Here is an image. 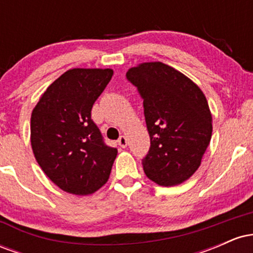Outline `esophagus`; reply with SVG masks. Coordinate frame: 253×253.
<instances>
[{"label": "esophagus", "instance_id": "obj_1", "mask_svg": "<svg viewBox=\"0 0 253 253\" xmlns=\"http://www.w3.org/2000/svg\"><path fill=\"white\" fill-rule=\"evenodd\" d=\"M118 143H119V145H120L121 147H126L127 146V136L126 135H121L120 138H119V140H118Z\"/></svg>", "mask_w": 253, "mask_h": 253}]
</instances>
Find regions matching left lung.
<instances>
[{"label":"left lung","instance_id":"left-lung-1","mask_svg":"<svg viewBox=\"0 0 253 253\" xmlns=\"http://www.w3.org/2000/svg\"><path fill=\"white\" fill-rule=\"evenodd\" d=\"M127 80L144 100L151 146L144 172L163 187L181 184L195 173L210 145L213 119L199 85L161 62L130 68Z\"/></svg>","mask_w":253,"mask_h":253}]
</instances>
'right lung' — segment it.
I'll list each match as a JSON object with an SVG mask.
<instances>
[{
  "label": "right lung",
  "instance_id": "add662e5",
  "mask_svg": "<svg viewBox=\"0 0 253 253\" xmlns=\"http://www.w3.org/2000/svg\"><path fill=\"white\" fill-rule=\"evenodd\" d=\"M112 69H70L40 96L31 117L38 164L57 187L90 195L108 181L118 150L107 146L91 120L92 104L112 80Z\"/></svg>",
  "mask_w": 253,
  "mask_h": 253
}]
</instances>
